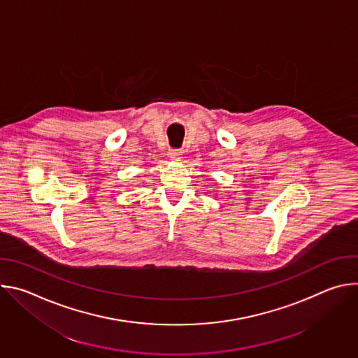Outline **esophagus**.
<instances>
[{
  "mask_svg": "<svg viewBox=\"0 0 358 358\" xmlns=\"http://www.w3.org/2000/svg\"><path fill=\"white\" fill-rule=\"evenodd\" d=\"M169 157L171 160H178L181 157V150H174V148H170L169 150Z\"/></svg>",
  "mask_w": 358,
  "mask_h": 358,
  "instance_id": "34e87169",
  "label": "esophagus"
}]
</instances>
